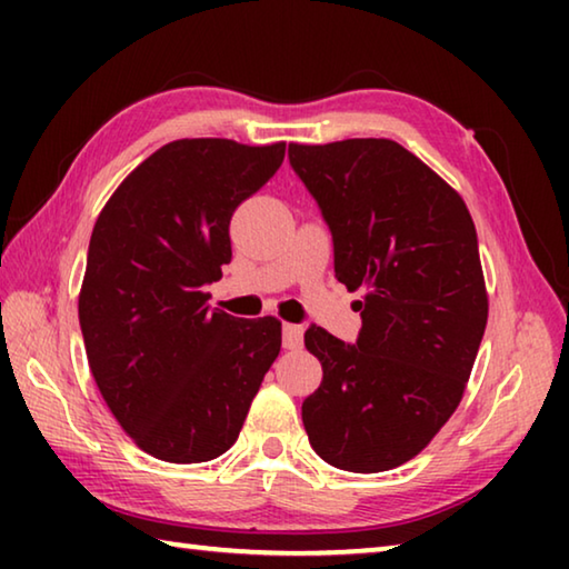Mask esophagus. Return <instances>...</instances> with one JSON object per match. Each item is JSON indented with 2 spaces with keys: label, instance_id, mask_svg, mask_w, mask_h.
I'll use <instances>...</instances> for the list:
<instances>
[{
  "label": "esophagus",
  "instance_id": "1",
  "mask_svg": "<svg viewBox=\"0 0 569 569\" xmlns=\"http://www.w3.org/2000/svg\"><path fill=\"white\" fill-rule=\"evenodd\" d=\"M301 343H303V326L283 323V349L288 351L301 349Z\"/></svg>",
  "mask_w": 569,
  "mask_h": 569
}]
</instances>
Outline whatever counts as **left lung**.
Instances as JSON below:
<instances>
[{
	"mask_svg": "<svg viewBox=\"0 0 569 569\" xmlns=\"http://www.w3.org/2000/svg\"><path fill=\"white\" fill-rule=\"evenodd\" d=\"M333 240V273L366 288L356 343L308 326L323 381L301 417L316 455L373 475L403 465L459 407L487 326L477 230L455 190L399 142L288 146Z\"/></svg>",
	"mask_w": 569,
	"mask_h": 569,
	"instance_id": "1",
	"label": "left lung"
}]
</instances>
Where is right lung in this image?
<instances>
[{"instance_id": "right-lung-1", "label": "right lung", "mask_w": 569, "mask_h": 569, "mask_svg": "<svg viewBox=\"0 0 569 569\" xmlns=\"http://www.w3.org/2000/svg\"><path fill=\"white\" fill-rule=\"evenodd\" d=\"M283 142L176 140L140 162L94 223L80 326L102 399L142 451L198 465L236 445L281 351V321L210 311L230 218L276 176Z\"/></svg>"}]
</instances>
